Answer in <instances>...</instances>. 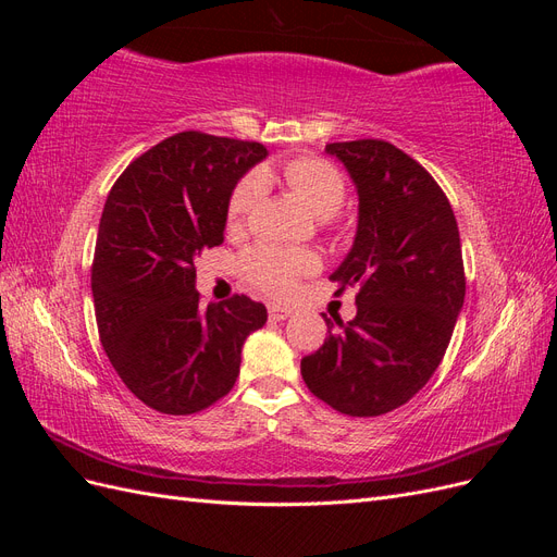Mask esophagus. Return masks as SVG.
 <instances>
[{"label": "esophagus", "mask_w": 557, "mask_h": 557, "mask_svg": "<svg viewBox=\"0 0 557 557\" xmlns=\"http://www.w3.org/2000/svg\"><path fill=\"white\" fill-rule=\"evenodd\" d=\"M290 315H293V309L281 307V305H269V318H272V320H285Z\"/></svg>", "instance_id": "1"}]
</instances>
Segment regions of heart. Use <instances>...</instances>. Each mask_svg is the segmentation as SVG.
Segmentation results:
<instances>
[{
    "label": "heart",
    "instance_id": "1",
    "mask_svg": "<svg viewBox=\"0 0 557 557\" xmlns=\"http://www.w3.org/2000/svg\"><path fill=\"white\" fill-rule=\"evenodd\" d=\"M283 178L288 188L305 201V207L318 218H332L346 201V178L327 160L297 158L285 164ZM267 178L252 172L239 181L227 201V225L242 227L262 201ZM242 269L256 288L278 297L290 295L301 276L315 274L320 258L311 250H285L274 246H256L244 252Z\"/></svg>",
    "mask_w": 557,
    "mask_h": 557
}]
</instances>
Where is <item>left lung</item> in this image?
I'll return each instance as SVG.
<instances>
[{"label":"left lung","instance_id":"left-lung-1","mask_svg":"<svg viewBox=\"0 0 557 557\" xmlns=\"http://www.w3.org/2000/svg\"><path fill=\"white\" fill-rule=\"evenodd\" d=\"M358 190V232L336 295L358 285V313L330 320L327 339L301 358L309 391L346 416L407 404L440 367L465 301L460 232L425 166L383 139L327 144Z\"/></svg>","mask_w":557,"mask_h":557}]
</instances>
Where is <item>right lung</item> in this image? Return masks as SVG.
<instances>
[{
  "label": "right lung",
  "instance_id": "right-lung-1",
  "mask_svg": "<svg viewBox=\"0 0 557 557\" xmlns=\"http://www.w3.org/2000/svg\"><path fill=\"white\" fill-rule=\"evenodd\" d=\"M264 158L256 141L178 132L109 193L92 260L99 342L129 393L160 413L190 416L225 397L246 336L267 323L246 295L205 309L195 290V258L223 244L234 185Z\"/></svg>",
  "mask_w": 557,
  "mask_h": 557
}]
</instances>
